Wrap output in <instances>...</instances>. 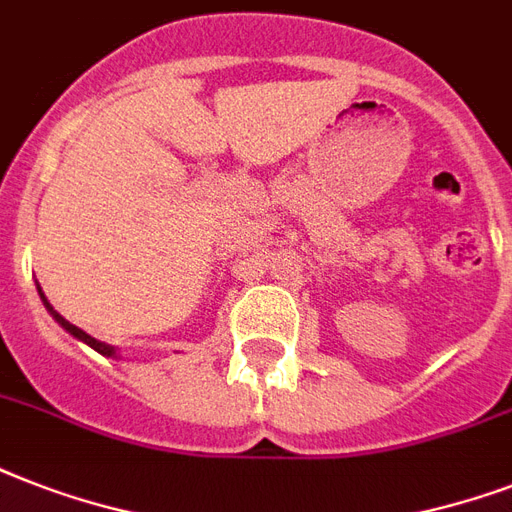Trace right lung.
I'll list each match as a JSON object with an SVG mask.
<instances>
[{"mask_svg": "<svg viewBox=\"0 0 512 512\" xmlns=\"http://www.w3.org/2000/svg\"><path fill=\"white\" fill-rule=\"evenodd\" d=\"M36 289H39V297H42L44 308H47V311H50V316H52V319H55V321H58L60 327L66 329V332H71V335H74L76 340L87 342V345H90V348H95V350H98V353H103V356H116V348H111V345H106V342L95 340V337L87 335V332H84V329L74 327V324H71V321L63 319V316H60V313L55 311V308H52L50 303H47V297H44V292H42V287H39V284H36Z\"/></svg>", "mask_w": 512, "mask_h": 512, "instance_id": "obj_1", "label": "right lung"}]
</instances>
